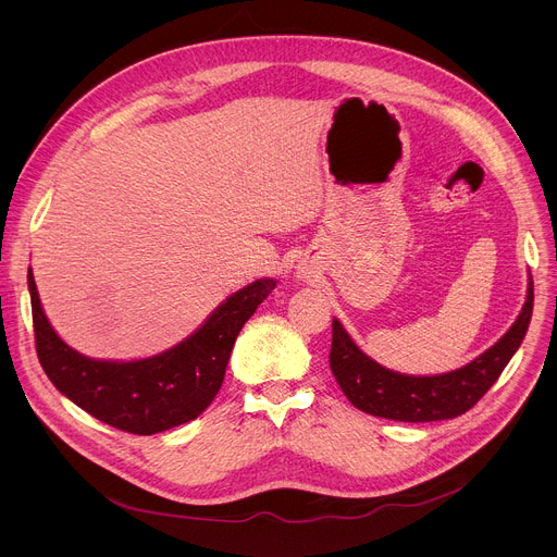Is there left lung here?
Here are the masks:
<instances>
[{"mask_svg":"<svg viewBox=\"0 0 557 557\" xmlns=\"http://www.w3.org/2000/svg\"><path fill=\"white\" fill-rule=\"evenodd\" d=\"M531 312L533 282H529L527 301L518 320L498 344L471 363L434 376H410L385 370L363 355L344 326L333 320L331 370L348 401L372 417L406 423L456 419L479 404L498 381L527 335Z\"/></svg>","mask_w":557,"mask_h":557,"instance_id":"1","label":"left lung"}]
</instances>
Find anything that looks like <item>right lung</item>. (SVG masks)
Wrapping results in <instances>:
<instances>
[{"mask_svg": "<svg viewBox=\"0 0 557 557\" xmlns=\"http://www.w3.org/2000/svg\"><path fill=\"white\" fill-rule=\"evenodd\" d=\"M275 284L258 280L233 293L168 352L119 363L88 359L57 337L28 271L37 357L54 387L95 419L138 436L165 432L194 421L215 399L235 337Z\"/></svg>", "mask_w": 557, "mask_h": 557, "instance_id": "right-lung-1", "label": "right lung"}]
</instances>
